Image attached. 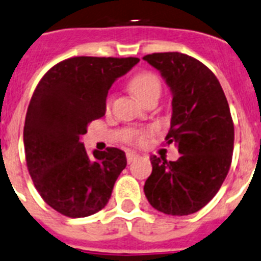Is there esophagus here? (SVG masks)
<instances>
[{"label":"esophagus","mask_w":261,"mask_h":261,"mask_svg":"<svg viewBox=\"0 0 261 261\" xmlns=\"http://www.w3.org/2000/svg\"><path fill=\"white\" fill-rule=\"evenodd\" d=\"M138 158H139V155H137V153H134V152H127V153H126V159H127L128 164H130V163H133L134 160H137Z\"/></svg>","instance_id":"1"}]
</instances>
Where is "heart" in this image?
<instances>
[{"instance_id": "heart-1", "label": "heart", "mask_w": 261, "mask_h": 261, "mask_svg": "<svg viewBox=\"0 0 261 261\" xmlns=\"http://www.w3.org/2000/svg\"><path fill=\"white\" fill-rule=\"evenodd\" d=\"M128 87L133 93L142 102H147L152 97H159L162 93V80L160 77L152 71H140L134 74L128 81ZM112 105V97L106 99V108ZM146 134L144 133H133V139L138 143H142L144 140Z\"/></svg>"}]
</instances>
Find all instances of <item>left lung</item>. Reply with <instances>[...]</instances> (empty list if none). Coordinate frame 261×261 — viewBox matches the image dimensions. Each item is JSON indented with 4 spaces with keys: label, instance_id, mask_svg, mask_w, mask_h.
<instances>
[{
    "label": "left lung",
    "instance_id": "8db88e82",
    "mask_svg": "<svg viewBox=\"0 0 261 261\" xmlns=\"http://www.w3.org/2000/svg\"><path fill=\"white\" fill-rule=\"evenodd\" d=\"M143 59L171 88V128L165 140L181 153L176 162L151 156L152 173L144 194L164 214H193L217 194L230 169L234 123L227 99L215 74L192 56L159 52Z\"/></svg>",
    "mask_w": 261,
    "mask_h": 261
}]
</instances>
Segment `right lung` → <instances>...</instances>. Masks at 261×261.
<instances>
[{
    "label": "right lung",
    "instance_id": "obj_1",
    "mask_svg": "<svg viewBox=\"0 0 261 261\" xmlns=\"http://www.w3.org/2000/svg\"><path fill=\"white\" fill-rule=\"evenodd\" d=\"M138 58L77 56L58 63L39 81L23 128L27 169L44 202L69 218L99 212L127 160L122 149L87 152L80 138L103 117L106 97Z\"/></svg>",
    "mask_w": 261,
    "mask_h": 261
}]
</instances>
